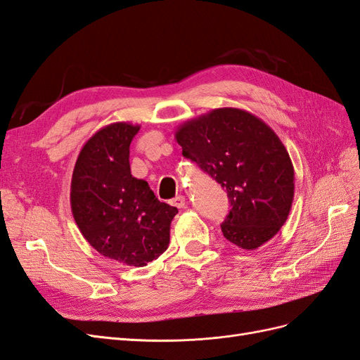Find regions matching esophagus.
Listing matches in <instances>:
<instances>
[{"label": "esophagus", "mask_w": 360, "mask_h": 360, "mask_svg": "<svg viewBox=\"0 0 360 360\" xmlns=\"http://www.w3.org/2000/svg\"><path fill=\"white\" fill-rule=\"evenodd\" d=\"M171 204L174 207H177V209H184V207H186V198H184L183 195H179V197H176L171 201Z\"/></svg>", "instance_id": "1"}]
</instances>
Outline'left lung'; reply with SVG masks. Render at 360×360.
Instances as JSON below:
<instances>
[{
	"label": "left lung",
	"mask_w": 360,
	"mask_h": 360,
	"mask_svg": "<svg viewBox=\"0 0 360 360\" xmlns=\"http://www.w3.org/2000/svg\"><path fill=\"white\" fill-rule=\"evenodd\" d=\"M176 139L184 158L226 189L228 242L254 250L278 234L291 210L294 168L274 129L245 110L217 108L180 124Z\"/></svg>",
	"instance_id": "left-lung-1"
}]
</instances>
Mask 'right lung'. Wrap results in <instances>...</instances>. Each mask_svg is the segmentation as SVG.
<instances>
[{"mask_svg": "<svg viewBox=\"0 0 360 360\" xmlns=\"http://www.w3.org/2000/svg\"><path fill=\"white\" fill-rule=\"evenodd\" d=\"M139 127L111 123L86 141L73 168L70 205L79 231L97 252L144 267L167 250L179 210L130 174L129 147Z\"/></svg>", "mask_w": 360, "mask_h": 360, "instance_id": "right-lung-1", "label": "right lung"}]
</instances>
